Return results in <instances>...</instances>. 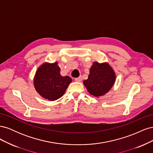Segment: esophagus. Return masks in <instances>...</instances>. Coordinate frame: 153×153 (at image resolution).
<instances>
[{
	"label": "esophagus",
	"instance_id": "1",
	"mask_svg": "<svg viewBox=\"0 0 153 153\" xmlns=\"http://www.w3.org/2000/svg\"><path fill=\"white\" fill-rule=\"evenodd\" d=\"M82 76H79V77H78V78H75V81L76 82H81L82 81Z\"/></svg>",
	"mask_w": 153,
	"mask_h": 153
}]
</instances>
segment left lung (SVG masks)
Listing matches in <instances>:
<instances>
[{"label":"left lung","instance_id":"1","mask_svg":"<svg viewBox=\"0 0 153 153\" xmlns=\"http://www.w3.org/2000/svg\"><path fill=\"white\" fill-rule=\"evenodd\" d=\"M115 79V71L108 62H94L88 78L83 83L91 95L99 98L112 89Z\"/></svg>","mask_w":153,"mask_h":153}]
</instances>
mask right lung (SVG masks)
<instances>
[{
	"instance_id": "obj_1",
	"label": "right lung",
	"mask_w": 153,
	"mask_h": 153,
	"mask_svg": "<svg viewBox=\"0 0 153 153\" xmlns=\"http://www.w3.org/2000/svg\"><path fill=\"white\" fill-rule=\"evenodd\" d=\"M58 62H45L38 68L34 77V85L38 93L45 99L55 101L62 97L72 79L61 76Z\"/></svg>"
}]
</instances>
